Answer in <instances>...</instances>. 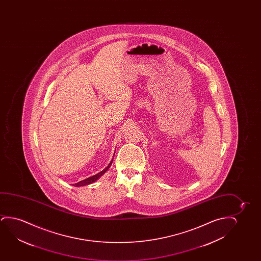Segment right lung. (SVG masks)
I'll return each mask as SVG.
<instances>
[{
  "label": "right lung",
  "instance_id": "right-lung-1",
  "mask_svg": "<svg viewBox=\"0 0 261 261\" xmlns=\"http://www.w3.org/2000/svg\"><path fill=\"white\" fill-rule=\"evenodd\" d=\"M112 161H113V160L111 161V163H110V164L108 165L107 168H104L102 171H100V173H98V174L93 175V176H90V177L85 179V180H82V181H80V182H76V184H75L74 186L79 187V186H88V185H90V184H93V182H95L97 179L100 178V176L103 175L104 173L107 171L108 169L110 168L111 164H112Z\"/></svg>",
  "mask_w": 261,
  "mask_h": 261
}]
</instances>
